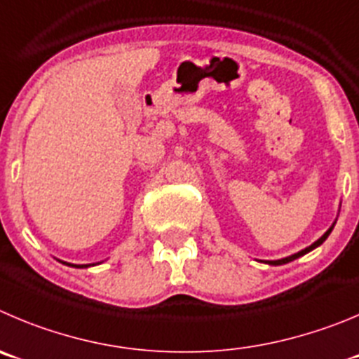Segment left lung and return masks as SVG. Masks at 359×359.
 <instances>
[{"label":"left lung","mask_w":359,"mask_h":359,"mask_svg":"<svg viewBox=\"0 0 359 359\" xmlns=\"http://www.w3.org/2000/svg\"><path fill=\"white\" fill-rule=\"evenodd\" d=\"M331 230H333V226H331L330 230H327L326 233H324L323 237H320L319 241H316V243L311 244V246H308V248H304V250H301L299 253H294V255H290V257H287V259H281V260H269V264L271 266H281V264H287V262H292V260H296V259H299V257H303L304 253H308V251H311L313 250V248H317V246H320V244L324 243V241L327 239V236H330L331 233Z\"/></svg>","instance_id":"obj_1"}]
</instances>
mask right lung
I'll use <instances>...</instances> for the list:
<instances>
[{
    "mask_svg": "<svg viewBox=\"0 0 359 359\" xmlns=\"http://www.w3.org/2000/svg\"><path fill=\"white\" fill-rule=\"evenodd\" d=\"M67 266H72V264H67ZM72 267H88V266H72Z\"/></svg>",
    "mask_w": 359,
    "mask_h": 359,
    "instance_id": "1",
    "label": "right lung"
}]
</instances>
